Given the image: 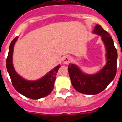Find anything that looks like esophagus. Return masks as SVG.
Returning a JSON list of instances; mask_svg holds the SVG:
<instances>
[{"label": "esophagus", "instance_id": "1", "mask_svg": "<svg viewBox=\"0 0 122 122\" xmlns=\"http://www.w3.org/2000/svg\"><path fill=\"white\" fill-rule=\"evenodd\" d=\"M71 61V57L69 55L65 56V57H63V62L65 64H68Z\"/></svg>", "mask_w": 122, "mask_h": 122}]
</instances>
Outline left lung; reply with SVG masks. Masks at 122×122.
I'll return each mask as SVG.
<instances>
[{
  "label": "left lung",
  "instance_id": "1",
  "mask_svg": "<svg viewBox=\"0 0 122 122\" xmlns=\"http://www.w3.org/2000/svg\"><path fill=\"white\" fill-rule=\"evenodd\" d=\"M94 33L101 36L106 46L107 63L105 66L95 75L83 74L73 64H70L68 67L71 81L75 89L85 94H97L104 91L113 80L117 73V51L112 36L99 25L95 26Z\"/></svg>",
  "mask_w": 122,
  "mask_h": 122
}]
</instances>
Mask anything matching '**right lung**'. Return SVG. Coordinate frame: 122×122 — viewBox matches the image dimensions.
<instances>
[{
  "mask_svg": "<svg viewBox=\"0 0 122 122\" xmlns=\"http://www.w3.org/2000/svg\"><path fill=\"white\" fill-rule=\"evenodd\" d=\"M18 37H15L10 43L9 53L6 60V67L13 87L18 92L32 99H38L47 96L51 92L54 88L56 75L60 65L50 71L40 80L28 81L16 73L12 65V53L15 42Z\"/></svg>",
  "mask_w": 122,
  "mask_h": 122,
  "instance_id": "add662e5",
  "label": "right lung"
}]
</instances>
